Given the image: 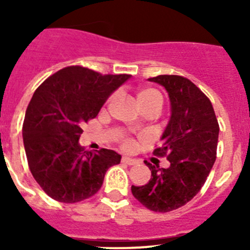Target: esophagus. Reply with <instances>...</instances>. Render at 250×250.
Masks as SVG:
<instances>
[{
  "mask_svg": "<svg viewBox=\"0 0 250 250\" xmlns=\"http://www.w3.org/2000/svg\"><path fill=\"white\" fill-rule=\"evenodd\" d=\"M122 162L125 163V165H128V166H135L139 163L137 160H134V158H130V157H122Z\"/></svg>",
  "mask_w": 250,
  "mask_h": 250,
  "instance_id": "esophagus-1",
  "label": "esophagus"
}]
</instances>
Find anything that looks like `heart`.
<instances>
[{"instance_id": "b5f03b06", "label": "heart", "mask_w": 250, "mask_h": 250, "mask_svg": "<svg viewBox=\"0 0 250 250\" xmlns=\"http://www.w3.org/2000/svg\"><path fill=\"white\" fill-rule=\"evenodd\" d=\"M111 99H112V97L110 98L109 102ZM137 100L139 103L141 109H144L146 106H150V105H156L158 107H162L163 104V97L161 94V92L152 87L139 88L137 90ZM121 144H122V147L130 148L133 146V144H134V141L129 139V138H123Z\"/></svg>"}]
</instances>
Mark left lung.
<instances>
[{
  "instance_id": "1",
  "label": "left lung",
  "mask_w": 250,
  "mask_h": 250,
  "mask_svg": "<svg viewBox=\"0 0 250 250\" xmlns=\"http://www.w3.org/2000/svg\"><path fill=\"white\" fill-rule=\"evenodd\" d=\"M148 81L163 85L169 95L172 116L153 155L167 157L170 166L160 168L145 161L150 181L133 185L132 193L150 210L167 213L185 206L206 183L216 160L219 123L209 98L188 78L160 75Z\"/></svg>"
}]
</instances>
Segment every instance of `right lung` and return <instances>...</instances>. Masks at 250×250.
Returning <instances> with one entry per match:
<instances>
[{"label": "right lung", "instance_id": "obj_1", "mask_svg": "<svg viewBox=\"0 0 250 250\" xmlns=\"http://www.w3.org/2000/svg\"><path fill=\"white\" fill-rule=\"evenodd\" d=\"M129 77L72 65L35 90L25 113L22 140L30 172L50 198L77 203L92 197L106 170L121 162L115 151H87L78 139L84 123L97 117L111 93Z\"/></svg>", "mask_w": 250, "mask_h": 250}]
</instances>
